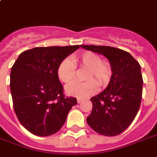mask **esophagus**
<instances>
[{
    "label": "esophagus",
    "mask_w": 157,
    "mask_h": 157,
    "mask_svg": "<svg viewBox=\"0 0 157 157\" xmlns=\"http://www.w3.org/2000/svg\"><path fill=\"white\" fill-rule=\"evenodd\" d=\"M81 102H83V99H81V98H77V103H81Z\"/></svg>",
    "instance_id": "34e87169"
}]
</instances>
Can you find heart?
<instances>
[{"label": "heart", "instance_id": "b5f03b06", "mask_svg": "<svg viewBox=\"0 0 157 157\" xmlns=\"http://www.w3.org/2000/svg\"><path fill=\"white\" fill-rule=\"evenodd\" d=\"M76 64L88 68L86 79L89 81L86 82L74 81L68 85L66 87V92L68 95L78 98H85L98 91V83L93 78L97 79L101 86L109 81L112 75V68L109 63L101 61L98 54L91 51H86L74 57L73 62L71 59H65L60 63L57 74L62 82L68 84L73 81L76 76Z\"/></svg>", "mask_w": 157, "mask_h": 157}]
</instances>
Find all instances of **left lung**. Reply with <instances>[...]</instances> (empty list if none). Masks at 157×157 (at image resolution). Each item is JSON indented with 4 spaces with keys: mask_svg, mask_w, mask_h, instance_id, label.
Listing matches in <instances>:
<instances>
[{
    "mask_svg": "<svg viewBox=\"0 0 157 157\" xmlns=\"http://www.w3.org/2000/svg\"><path fill=\"white\" fill-rule=\"evenodd\" d=\"M108 59L112 75L103 92L90 98L93 108L88 124L98 134L116 136L131 124L139 112L143 93V76L139 62L129 53L111 46L81 45Z\"/></svg>",
    "mask_w": 157,
    "mask_h": 157,
    "instance_id": "1",
    "label": "left lung"
}]
</instances>
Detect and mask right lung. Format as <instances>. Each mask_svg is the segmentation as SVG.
I'll use <instances>...</instances> for the list:
<instances>
[{"label":"right lung","mask_w":157,"mask_h":157,"mask_svg":"<svg viewBox=\"0 0 157 157\" xmlns=\"http://www.w3.org/2000/svg\"><path fill=\"white\" fill-rule=\"evenodd\" d=\"M79 45L36 47L23 51L10 71L13 109L26 129L45 137L59 131L66 121L76 98L65 97L57 70Z\"/></svg>","instance_id":"1"}]
</instances>
